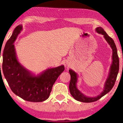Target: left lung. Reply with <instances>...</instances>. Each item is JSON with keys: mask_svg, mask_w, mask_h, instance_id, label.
<instances>
[{"mask_svg": "<svg viewBox=\"0 0 123 123\" xmlns=\"http://www.w3.org/2000/svg\"><path fill=\"white\" fill-rule=\"evenodd\" d=\"M95 31L98 34L104 35V37L105 38V40L109 43L112 49V62L110 68L109 75L104 84V90L100 94L95 97H87L79 90L77 88V82H78V74L72 69L69 70L70 75V81L69 86L70 94L76 100L83 102V103H92V102L97 101L98 100L100 99L101 97L109 93L114 86L118 73L119 72V60L118 56L117 49L116 45L114 42V41L106 34V32L101 27H98L95 29Z\"/></svg>", "mask_w": 123, "mask_h": 123, "instance_id": "obj_1", "label": "left lung"}]
</instances>
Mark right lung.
I'll list each match as a JSON object with an SVG mask.
<instances>
[{
	"label": "right lung",
	"mask_w": 123,
	"mask_h": 123,
	"mask_svg": "<svg viewBox=\"0 0 123 123\" xmlns=\"http://www.w3.org/2000/svg\"><path fill=\"white\" fill-rule=\"evenodd\" d=\"M22 29V25L17 26L6 43L3 54V74L16 95L28 101L42 102L49 98L54 84L64 71V67L48 68L35 75L23 66L18 61L13 44Z\"/></svg>",
	"instance_id": "1"
}]
</instances>
